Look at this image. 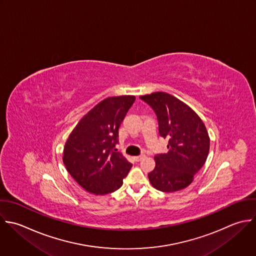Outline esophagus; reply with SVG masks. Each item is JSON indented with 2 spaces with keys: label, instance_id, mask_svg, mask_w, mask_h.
I'll list each match as a JSON object with an SVG mask.
<instances>
[{
  "label": "esophagus",
  "instance_id": "esophagus-1",
  "mask_svg": "<svg viewBox=\"0 0 256 256\" xmlns=\"http://www.w3.org/2000/svg\"><path fill=\"white\" fill-rule=\"evenodd\" d=\"M144 158V154H140V156H134V160L136 162H140V160H142V158Z\"/></svg>",
  "mask_w": 256,
  "mask_h": 256
}]
</instances>
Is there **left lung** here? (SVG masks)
I'll list each match as a JSON object with an SVG mask.
<instances>
[{"instance_id": "obj_1", "label": "left lung", "mask_w": 256, "mask_h": 256, "mask_svg": "<svg viewBox=\"0 0 256 256\" xmlns=\"http://www.w3.org/2000/svg\"><path fill=\"white\" fill-rule=\"evenodd\" d=\"M140 98L154 110L160 134L168 140V152L154 156L156 168L148 180L164 192L184 190L208 158L210 140L206 128L194 110L170 94L156 92Z\"/></svg>"}]
</instances>
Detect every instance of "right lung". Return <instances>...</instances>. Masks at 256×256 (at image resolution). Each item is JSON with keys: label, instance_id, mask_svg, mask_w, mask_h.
<instances>
[{"label": "right lung", "instance_id": "right-lung-1", "mask_svg": "<svg viewBox=\"0 0 256 256\" xmlns=\"http://www.w3.org/2000/svg\"><path fill=\"white\" fill-rule=\"evenodd\" d=\"M134 100V96L102 100L82 116L68 136L64 148V164L90 194L104 196L116 192L132 166L114 148L120 124Z\"/></svg>", "mask_w": 256, "mask_h": 256}]
</instances>
